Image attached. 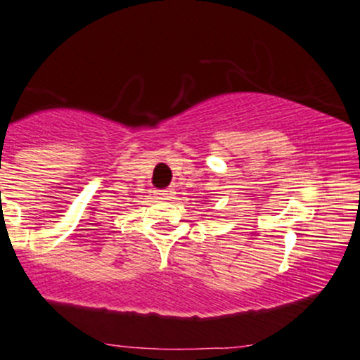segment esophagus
<instances>
[{
  "label": "esophagus",
  "mask_w": 360,
  "mask_h": 360,
  "mask_svg": "<svg viewBox=\"0 0 360 360\" xmlns=\"http://www.w3.org/2000/svg\"><path fill=\"white\" fill-rule=\"evenodd\" d=\"M155 194L159 198H162V200H169V198L172 196V191H171V189H162V191H157Z\"/></svg>",
  "instance_id": "34e87169"
}]
</instances>
